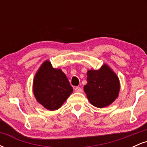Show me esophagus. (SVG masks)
Here are the masks:
<instances>
[{"mask_svg": "<svg viewBox=\"0 0 147 147\" xmlns=\"http://www.w3.org/2000/svg\"><path fill=\"white\" fill-rule=\"evenodd\" d=\"M75 92H82V89L80 87L75 88Z\"/></svg>", "mask_w": 147, "mask_h": 147, "instance_id": "1", "label": "esophagus"}]
</instances>
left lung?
<instances>
[{
  "label": "left lung",
  "instance_id": "obj_1",
  "mask_svg": "<svg viewBox=\"0 0 147 147\" xmlns=\"http://www.w3.org/2000/svg\"><path fill=\"white\" fill-rule=\"evenodd\" d=\"M84 90L91 104L104 108L117 98L120 83L117 75L105 63L99 70H88L87 84Z\"/></svg>",
  "mask_w": 147,
  "mask_h": 147
}]
</instances>
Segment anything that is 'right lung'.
Returning <instances> with one entry per match:
<instances>
[{
	"label": "right lung",
	"mask_w": 147,
	"mask_h": 147,
	"mask_svg": "<svg viewBox=\"0 0 147 147\" xmlns=\"http://www.w3.org/2000/svg\"><path fill=\"white\" fill-rule=\"evenodd\" d=\"M32 88L37 102L49 111L59 109L73 91L65 73L54 68L48 60L35 74Z\"/></svg>",
	"instance_id": "add662e5"
}]
</instances>
